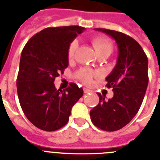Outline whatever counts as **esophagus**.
I'll use <instances>...</instances> for the list:
<instances>
[{
	"label": "esophagus",
	"instance_id": "34e87169",
	"mask_svg": "<svg viewBox=\"0 0 160 160\" xmlns=\"http://www.w3.org/2000/svg\"><path fill=\"white\" fill-rule=\"evenodd\" d=\"M84 92L85 93H89V92H91V90L89 89H86V88H84Z\"/></svg>",
	"mask_w": 160,
	"mask_h": 160
}]
</instances>
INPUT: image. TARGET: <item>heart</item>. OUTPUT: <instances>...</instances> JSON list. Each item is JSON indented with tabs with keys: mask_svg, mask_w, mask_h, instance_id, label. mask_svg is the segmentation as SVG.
<instances>
[{
	"mask_svg": "<svg viewBox=\"0 0 160 160\" xmlns=\"http://www.w3.org/2000/svg\"><path fill=\"white\" fill-rule=\"evenodd\" d=\"M92 44L94 50L96 52V54L98 57L104 56V57H108L113 50V45L112 43L108 38L102 36H98V37L93 38L92 39ZM78 48L77 41H72L71 44L69 45L68 52H67V56H68L69 60L73 59L75 57V53ZM95 75L94 72L89 70V69H80L76 74V76L81 80L84 84H90L92 80V77Z\"/></svg>",
	"mask_w": 160,
	"mask_h": 160,
	"instance_id": "heart-1",
	"label": "heart"
}]
</instances>
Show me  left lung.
Here are the masks:
<instances>
[{"label":"left lung","mask_w":160,"mask_h":160,"mask_svg":"<svg viewBox=\"0 0 160 160\" xmlns=\"http://www.w3.org/2000/svg\"><path fill=\"white\" fill-rule=\"evenodd\" d=\"M95 30L111 36L118 47V58L106 77L113 97L108 100L98 93V104L90 111L93 125L106 132L122 129L138 112L147 89L148 58L141 45L125 33L106 28Z\"/></svg>","instance_id":"left-lung-1"}]
</instances>
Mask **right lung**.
<instances>
[{
    "label": "right lung",
    "instance_id": "1",
    "mask_svg": "<svg viewBox=\"0 0 160 160\" xmlns=\"http://www.w3.org/2000/svg\"><path fill=\"white\" fill-rule=\"evenodd\" d=\"M84 28H47L28 40L22 51L17 76V93L24 115L38 128L53 132L69 121L71 108L83 95V89L70 84L57 89L55 78L68 67L69 45Z\"/></svg>",
    "mask_w": 160,
    "mask_h": 160
}]
</instances>
